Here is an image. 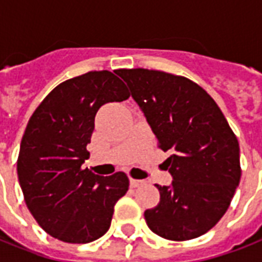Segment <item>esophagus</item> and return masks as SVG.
<instances>
[{
    "label": "esophagus",
    "instance_id": "1",
    "mask_svg": "<svg viewBox=\"0 0 262 262\" xmlns=\"http://www.w3.org/2000/svg\"><path fill=\"white\" fill-rule=\"evenodd\" d=\"M129 184H131V187H141L145 184L143 180H137V179H131L129 180Z\"/></svg>",
    "mask_w": 262,
    "mask_h": 262
}]
</instances>
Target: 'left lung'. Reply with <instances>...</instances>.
Segmentation results:
<instances>
[{
  "label": "left lung",
  "mask_w": 262,
  "mask_h": 262,
  "mask_svg": "<svg viewBox=\"0 0 262 262\" xmlns=\"http://www.w3.org/2000/svg\"><path fill=\"white\" fill-rule=\"evenodd\" d=\"M151 127L173 180L145 210L149 228L169 241L198 238L230 206L241 180L238 139L214 99L190 79L163 71L119 70Z\"/></svg>",
  "instance_id": "left-lung-1"
}]
</instances>
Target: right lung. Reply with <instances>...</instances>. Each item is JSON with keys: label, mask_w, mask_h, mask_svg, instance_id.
Returning <instances> with one entry per match:
<instances>
[{"label": "right lung", "mask_w": 262, "mask_h": 262, "mask_svg": "<svg viewBox=\"0 0 262 262\" xmlns=\"http://www.w3.org/2000/svg\"><path fill=\"white\" fill-rule=\"evenodd\" d=\"M129 97L121 79L91 71L60 83L32 113L20 143L17 176L36 223L53 238L89 243L111 227L115 205L128 190L124 172L83 169L98 109Z\"/></svg>", "instance_id": "add662e5"}]
</instances>
